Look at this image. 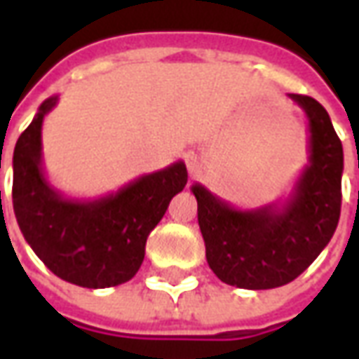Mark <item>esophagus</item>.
Returning a JSON list of instances; mask_svg holds the SVG:
<instances>
[{
	"label": "esophagus",
	"instance_id": "esophagus-1",
	"mask_svg": "<svg viewBox=\"0 0 359 359\" xmlns=\"http://www.w3.org/2000/svg\"><path fill=\"white\" fill-rule=\"evenodd\" d=\"M184 159H187L188 172H190V175H198L200 167H202V165H200V157L196 156L194 151H190V154H187V157H184Z\"/></svg>",
	"mask_w": 359,
	"mask_h": 359
}]
</instances>
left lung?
Returning a JSON list of instances; mask_svg holds the SVG:
<instances>
[{
  "mask_svg": "<svg viewBox=\"0 0 359 359\" xmlns=\"http://www.w3.org/2000/svg\"><path fill=\"white\" fill-rule=\"evenodd\" d=\"M308 117L309 161L285 202L238 210L192 184L211 271L248 290L288 285L313 264L337 231L342 202V144L313 97L288 94Z\"/></svg>",
  "mask_w": 359,
  "mask_h": 359,
  "instance_id": "obj_1",
  "label": "left lung"
}]
</instances>
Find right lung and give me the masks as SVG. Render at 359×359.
Listing matches in <instances>:
<instances>
[{"instance_id":"obj_1","label":"right lung","mask_w":359,"mask_h":359,"mask_svg":"<svg viewBox=\"0 0 359 359\" xmlns=\"http://www.w3.org/2000/svg\"><path fill=\"white\" fill-rule=\"evenodd\" d=\"M57 100L51 95L38 107L13 151L15 217L25 241L59 278L84 288L123 285L140 269L146 241L171 198L187 187V165L142 175L95 200L65 198L42 167V123Z\"/></svg>"}]
</instances>
